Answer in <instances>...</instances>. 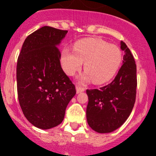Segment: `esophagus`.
<instances>
[{
	"label": "esophagus",
	"instance_id": "obj_1",
	"mask_svg": "<svg viewBox=\"0 0 156 156\" xmlns=\"http://www.w3.org/2000/svg\"><path fill=\"white\" fill-rule=\"evenodd\" d=\"M84 87H81V86H78V85H77L76 86V92H77V94H79V93H81V92H83V91H84Z\"/></svg>",
	"mask_w": 156,
	"mask_h": 156
}]
</instances>
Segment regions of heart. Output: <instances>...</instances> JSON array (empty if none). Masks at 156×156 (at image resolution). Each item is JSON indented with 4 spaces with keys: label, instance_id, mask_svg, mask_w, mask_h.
I'll use <instances>...</instances> for the list:
<instances>
[{
    "label": "heart",
    "instance_id": "obj_1",
    "mask_svg": "<svg viewBox=\"0 0 156 156\" xmlns=\"http://www.w3.org/2000/svg\"><path fill=\"white\" fill-rule=\"evenodd\" d=\"M122 61V52L115 44L98 38H86L77 42L74 51L64 49L61 64L64 72L73 75L84 62L85 72L79 77L82 82L94 81L103 84L117 72Z\"/></svg>",
    "mask_w": 156,
    "mask_h": 156
}]
</instances>
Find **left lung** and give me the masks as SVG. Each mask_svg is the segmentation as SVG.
Instances as JSON below:
<instances>
[{"instance_id": "1", "label": "left lung", "mask_w": 156, "mask_h": 156, "mask_svg": "<svg viewBox=\"0 0 156 156\" xmlns=\"http://www.w3.org/2000/svg\"><path fill=\"white\" fill-rule=\"evenodd\" d=\"M121 49L125 51L123 65L115 79L99 90L86 91L87 123L100 133H111L122 126L130 115L136 100L137 82L134 58L125 42L121 41Z\"/></svg>"}]
</instances>
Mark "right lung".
Instances as JSON below:
<instances>
[{
    "label": "right lung",
    "instance_id": "1",
    "mask_svg": "<svg viewBox=\"0 0 156 156\" xmlns=\"http://www.w3.org/2000/svg\"><path fill=\"white\" fill-rule=\"evenodd\" d=\"M68 31L44 26L29 34L19 55L17 93L25 117L37 128L62 123L66 108L76 94L60 65L57 48Z\"/></svg>",
    "mask_w": 156,
    "mask_h": 156
}]
</instances>
